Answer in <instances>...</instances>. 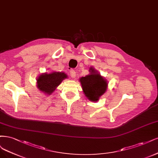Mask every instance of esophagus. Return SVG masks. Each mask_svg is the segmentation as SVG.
Wrapping results in <instances>:
<instances>
[{"instance_id": "1", "label": "esophagus", "mask_w": 158, "mask_h": 158, "mask_svg": "<svg viewBox=\"0 0 158 158\" xmlns=\"http://www.w3.org/2000/svg\"><path fill=\"white\" fill-rule=\"evenodd\" d=\"M69 75H70V76H71V77H72V78H75V76H76V73H75V70L71 69V70L69 71Z\"/></svg>"}]
</instances>
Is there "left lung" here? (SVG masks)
I'll list each match as a JSON object with an SVG mask.
<instances>
[{
	"mask_svg": "<svg viewBox=\"0 0 158 158\" xmlns=\"http://www.w3.org/2000/svg\"><path fill=\"white\" fill-rule=\"evenodd\" d=\"M89 75L79 79L85 95L89 100L97 102L108 87L107 81L96 71L90 68Z\"/></svg>",
	"mask_w": 158,
	"mask_h": 158,
	"instance_id": "obj_1",
	"label": "left lung"
}]
</instances>
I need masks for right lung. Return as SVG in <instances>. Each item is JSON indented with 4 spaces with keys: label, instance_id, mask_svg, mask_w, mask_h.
Listing matches in <instances>:
<instances>
[{
    "label": "right lung",
    "instance_id": "add662e5",
    "mask_svg": "<svg viewBox=\"0 0 158 158\" xmlns=\"http://www.w3.org/2000/svg\"><path fill=\"white\" fill-rule=\"evenodd\" d=\"M66 78H68V76L64 72L42 73L37 79V88L46 94H51Z\"/></svg>",
    "mask_w": 158,
    "mask_h": 158
}]
</instances>
